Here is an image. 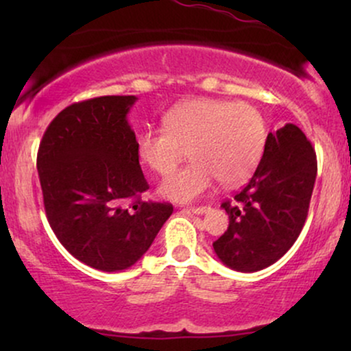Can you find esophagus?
Segmentation results:
<instances>
[{
    "label": "esophagus",
    "mask_w": 351,
    "mask_h": 351,
    "mask_svg": "<svg viewBox=\"0 0 351 351\" xmlns=\"http://www.w3.org/2000/svg\"><path fill=\"white\" fill-rule=\"evenodd\" d=\"M183 211L193 213V215H204V213L209 211V208L208 206H189V208H183Z\"/></svg>",
    "instance_id": "obj_1"
}]
</instances>
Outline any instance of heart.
<instances>
[{"mask_svg": "<svg viewBox=\"0 0 351 351\" xmlns=\"http://www.w3.org/2000/svg\"><path fill=\"white\" fill-rule=\"evenodd\" d=\"M165 128L148 127L136 136V155L145 167L168 175L186 155L193 162L160 186L165 198L188 203L223 181L228 186L252 175L264 153V117L247 102L193 99L167 112Z\"/></svg>", "mask_w": 351, "mask_h": 351, "instance_id": "1", "label": "heart"}]
</instances>
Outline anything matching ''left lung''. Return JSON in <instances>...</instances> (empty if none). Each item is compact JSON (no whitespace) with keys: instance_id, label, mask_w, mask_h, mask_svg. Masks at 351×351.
I'll list each match as a JSON object with an SVG mask.
<instances>
[{"instance_id":"left-lung-1","label":"left lung","mask_w":351,"mask_h":351,"mask_svg":"<svg viewBox=\"0 0 351 351\" xmlns=\"http://www.w3.org/2000/svg\"><path fill=\"white\" fill-rule=\"evenodd\" d=\"M317 178V155L297 125L269 134L252 178L221 208L228 231L213 243L216 256L239 272H257L280 259L307 219Z\"/></svg>"}]
</instances>
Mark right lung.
I'll use <instances>...</instances> for the list:
<instances>
[{"instance_id":"add662e5","label":"right lung","mask_w":351,"mask_h":351,"mask_svg":"<svg viewBox=\"0 0 351 351\" xmlns=\"http://www.w3.org/2000/svg\"><path fill=\"white\" fill-rule=\"evenodd\" d=\"M135 95H104L56 115L38 152L44 209L59 243L104 272L132 267L171 216L148 189L127 114ZM132 199L130 207L126 201Z\"/></svg>"}]
</instances>
